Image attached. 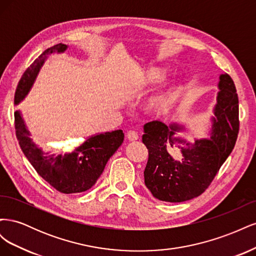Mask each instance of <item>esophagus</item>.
Here are the masks:
<instances>
[{"mask_svg": "<svg viewBox=\"0 0 256 256\" xmlns=\"http://www.w3.org/2000/svg\"><path fill=\"white\" fill-rule=\"evenodd\" d=\"M127 138L129 141H136L138 138V134L134 130H129L127 132Z\"/></svg>", "mask_w": 256, "mask_h": 256, "instance_id": "34e87169", "label": "esophagus"}]
</instances>
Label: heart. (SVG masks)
I'll return each mask as SVG.
<instances>
[{
  "label": "heart",
  "mask_w": 256,
  "mask_h": 256,
  "mask_svg": "<svg viewBox=\"0 0 256 256\" xmlns=\"http://www.w3.org/2000/svg\"><path fill=\"white\" fill-rule=\"evenodd\" d=\"M141 81L144 84H156L164 79V74L158 69H150L148 72H145L140 76ZM173 98V92L170 90L166 92H161V94L152 97L148 102H147V109L152 112H161L168 106L171 104Z\"/></svg>",
  "instance_id": "obj_1"
}]
</instances>
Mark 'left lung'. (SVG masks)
<instances>
[{"label":"left lung","mask_w":256,"mask_h":256,"mask_svg":"<svg viewBox=\"0 0 256 256\" xmlns=\"http://www.w3.org/2000/svg\"><path fill=\"white\" fill-rule=\"evenodd\" d=\"M218 104L214 108L210 138L187 142L174 136L182 127L159 120L144 125L142 141L148 150L144 182L152 194L164 202L180 203L194 198L209 187L233 150L239 131L238 96L228 74L220 76ZM184 144L186 149L180 145ZM180 148V160L170 154Z\"/></svg>","instance_id":"1"}]
</instances>
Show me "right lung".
I'll list each match as a JSON object with an SVG mask.
<instances>
[{"instance_id":"right-lung-1","label":"right lung","mask_w":256,"mask_h":256,"mask_svg":"<svg viewBox=\"0 0 256 256\" xmlns=\"http://www.w3.org/2000/svg\"><path fill=\"white\" fill-rule=\"evenodd\" d=\"M66 49L67 46L64 44L53 46L28 67L17 85L14 104H18L28 95L49 54L64 52ZM14 129L21 150L36 172L54 189L66 194L90 189L102 174L108 160L124 141L122 130H115L92 136L72 152L47 156L32 142L19 111L14 112Z\"/></svg>"}]
</instances>
